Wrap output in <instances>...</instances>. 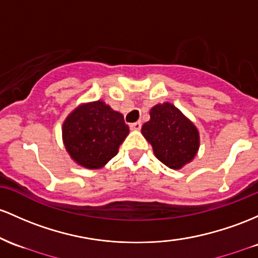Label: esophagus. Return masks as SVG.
Masks as SVG:
<instances>
[{"mask_svg":"<svg viewBox=\"0 0 258 258\" xmlns=\"http://www.w3.org/2000/svg\"><path fill=\"white\" fill-rule=\"evenodd\" d=\"M130 127H131V130H134V131H140L141 127H142V122H141V121H137V122L131 123Z\"/></svg>","mask_w":258,"mask_h":258,"instance_id":"34e87169","label":"esophagus"}]
</instances>
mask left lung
<instances>
[{
  "label": "left lung",
  "mask_w": 258,
  "mask_h": 258,
  "mask_svg": "<svg viewBox=\"0 0 258 258\" xmlns=\"http://www.w3.org/2000/svg\"><path fill=\"white\" fill-rule=\"evenodd\" d=\"M142 135L153 147L155 157L168 168L179 170L191 163L200 149V132L189 118L171 103L157 104Z\"/></svg>",
  "instance_id": "1"
}]
</instances>
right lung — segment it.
Here are the masks:
<instances>
[{
    "mask_svg": "<svg viewBox=\"0 0 258 258\" xmlns=\"http://www.w3.org/2000/svg\"><path fill=\"white\" fill-rule=\"evenodd\" d=\"M128 134L122 114L103 100L79 104L62 124V141L71 159L90 170L104 168Z\"/></svg>",
    "mask_w": 258,
    "mask_h": 258,
    "instance_id": "add662e5",
    "label": "right lung"
}]
</instances>
